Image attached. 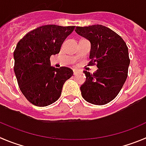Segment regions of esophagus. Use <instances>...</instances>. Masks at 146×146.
Listing matches in <instances>:
<instances>
[{"mask_svg": "<svg viewBox=\"0 0 146 146\" xmlns=\"http://www.w3.org/2000/svg\"><path fill=\"white\" fill-rule=\"evenodd\" d=\"M79 72V71H78L77 69H73V73H74V74H77Z\"/></svg>", "mask_w": 146, "mask_h": 146, "instance_id": "esophagus-1", "label": "esophagus"}]
</instances>
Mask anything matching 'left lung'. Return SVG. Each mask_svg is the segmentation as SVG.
<instances>
[{"label": "left lung", "mask_w": 146, "mask_h": 146, "mask_svg": "<svg viewBox=\"0 0 146 146\" xmlns=\"http://www.w3.org/2000/svg\"><path fill=\"white\" fill-rule=\"evenodd\" d=\"M76 33L91 43L89 65H96L93 74L84 71L86 81L80 86L86 102L104 105L113 100L127 79L130 64L127 44L119 35L102 25L76 27Z\"/></svg>", "instance_id": "obj_1"}]
</instances>
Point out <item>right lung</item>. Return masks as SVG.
<instances>
[{
    "instance_id": "1",
    "label": "right lung",
    "mask_w": 146,
    "mask_h": 146,
    "mask_svg": "<svg viewBox=\"0 0 146 146\" xmlns=\"http://www.w3.org/2000/svg\"><path fill=\"white\" fill-rule=\"evenodd\" d=\"M75 26L55 25L37 27L19 41L14 51V72L22 94L33 105L46 107L61 96L65 82L73 75L68 67L50 66V57L60 48Z\"/></svg>"
}]
</instances>
